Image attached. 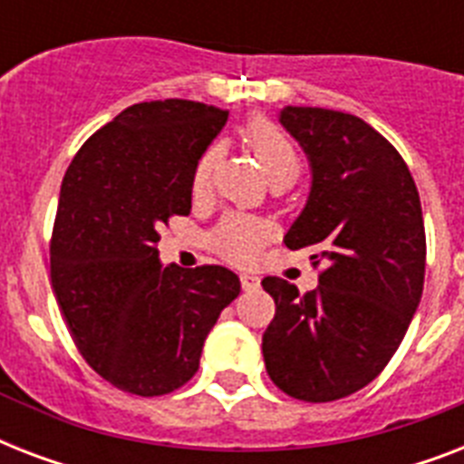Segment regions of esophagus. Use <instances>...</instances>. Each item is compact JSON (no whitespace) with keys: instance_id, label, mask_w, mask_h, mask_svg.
<instances>
[{"instance_id":"34e87169","label":"esophagus","mask_w":464,"mask_h":464,"mask_svg":"<svg viewBox=\"0 0 464 464\" xmlns=\"http://www.w3.org/2000/svg\"><path fill=\"white\" fill-rule=\"evenodd\" d=\"M240 284H243V289H246V291L260 289V276L247 275V272H243V275H240Z\"/></svg>"}]
</instances>
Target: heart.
<instances>
[{
	"mask_svg": "<svg viewBox=\"0 0 464 464\" xmlns=\"http://www.w3.org/2000/svg\"><path fill=\"white\" fill-rule=\"evenodd\" d=\"M243 137L250 151L255 154L257 163L262 166L265 175L272 185H291L301 173V156H298L294 141L286 137L282 127L275 125L267 118H253L243 127ZM224 149L221 144H211L204 149L192 173V192L195 197H204L211 189L214 173H217L218 160ZM269 231L260 218L243 217V214H228L218 221L211 231V243L231 260L246 262L257 255Z\"/></svg>",
	"mask_w": 464,
	"mask_h": 464,
	"instance_id": "obj_1",
	"label": "heart"
}]
</instances>
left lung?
Wrapping results in <instances>:
<instances>
[{
  "label": "left lung",
  "mask_w": 464,
  "mask_h": 464,
  "mask_svg": "<svg viewBox=\"0 0 464 464\" xmlns=\"http://www.w3.org/2000/svg\"><path fill=\"white\" fill-rule=\"evenodd\" d=\"M286 132L310 160V195L284 243L323 265L317 289L265 276L275 320L262 356L276 388L332 402L366 388L404 339L424 291L426 233L404 159L356 115L286 105Z\"/></svg>",
  "instance_id": "1"
}]
</instances>
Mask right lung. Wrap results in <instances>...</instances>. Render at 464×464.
I'll use <instances>...</instances> for the list:
<instances>
[{
    "mask_svg": "<svg viewBox=\"0 0 464 464\" xmlns=\"http://www.w3.org/2000/svg\"><path fill=\"white\" fill-rule=\"evenodd\" d=\"M214 105H130L69 163L50 276L76 349L115 388L168 395L197 373L204 339L240 294L221 265L160 267L159 231L192 209V173L226 125Z\"/></svg>",
    "mask_w": 464,
    "mask_h": 464,
    "instance_id": "add662e5",
    "label": "right lung"
}]
</instances>
